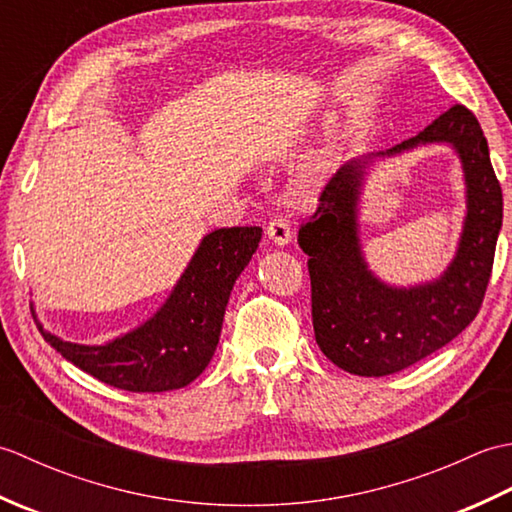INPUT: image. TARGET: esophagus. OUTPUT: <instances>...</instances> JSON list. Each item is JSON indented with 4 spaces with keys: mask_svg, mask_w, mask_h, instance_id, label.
<instances>
[{
    "mask_svg": "<svg viewBox=\"0 0 512 512\" xmlns=\"http://www.w3.org/2000/svg\"><path fill=\"white\" fill-rule=\"evenodd\" d=\"M266 235L270 242L277 246H288L292 242V228H290L288 220H284V217H275V220L268 224Z\"/></svg>",
    "mask_w": 512,
    "mask_h": 512,
    "instance_id": "esophagus-1",
    "label": "esophagus"
}]
</instances>
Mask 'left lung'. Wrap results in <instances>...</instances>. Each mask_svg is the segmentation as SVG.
<instances>
[{
    "label": "left lung",
    "mask_w": 512,
    "mask_h": 512,
    "mask_svg": "<svg viewBox=\"0 0 512 512\" xmlns=\"http://www.w3.org/2000/svg\"><path fill=\"white\" fill-rule=\"evenodd\" d=\"M429 144H447L461 160L463 233L438 278L396 287L380 280L364 257V184L378 161ZM319 202L301 226L299 246L308 255L314 336L336 367L356 376L396 374L453 341L475 319L491 279L504 200L482 127L464 105H453L405 143L345 162Z\"/></svg>",
    "instance_id": "1"
}]
</instances>
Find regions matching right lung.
I'll use <instances>...</instances> for the list:
<instances>
[{
    "label": "right lung",
    "mask_w": 512,
    "mask_h": 512,
    "mask_svg": "<svg viewBox=\"0 0 512 512\" xmlns=\"http://www.w3.org/2000/svg\"><path fill=\"white\" fill-rule=\"evenodd\" d=\"M262 239L259 226L206 233L165 303L136 328L96 345L63 341L37 328L65 361L125 391H173L198 378L220 343L228 297Z\"/></svg>",
    "instance_id": "right-lung-1"
}]
</instances>
